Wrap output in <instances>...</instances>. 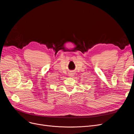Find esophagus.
Instances as JSON below:
<instances>
[{
    "instance_id": "1",
    "label": "esophagus",
    "mask_w": 134,
    "mask_h": 134,
    "mask_svg": "<svg viewBox=\"0 0 134 134\" xmlns=\"http://www.w3.org/2000/svg\"><path fill=\"white\" fill-rule=\"evenodd\" d=\"M74 74L73 73V72H69V76L70 77H72L74 75Z\"/></svg>"
}]
</instances>
